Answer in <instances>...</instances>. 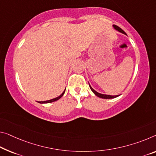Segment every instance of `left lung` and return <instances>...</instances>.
<instances>
[{"instance_id": "left-lung-1", "label": "left lung", "mask_w": 156, "mask_h": 156, "mask_svg": "<svg viewBox=\"0 0 156 156\" xmlns=\"http://www.w3.org/2000/svg\"><path fill=\"white\" fill-rule=\"evenodd\" d=\"M114 28L116 30L119 31V32H121V33H123V34H126V33H125V31L122 30L121 28H120V27H119L118 26L114 25ZM89 86H90V89H91L92 91L95 93V95H97V96L99 97V98H104V99H112V98H116V97L119 96V95H109L101 94V93H98V92L95 91V90L94 89H93V88L91 87V86H90V84H89Z\"/></svg>"}]
</instances>
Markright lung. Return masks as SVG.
Returning a JSON list of instances; mask_svg holds the SVG:
<instances>
[{
  "label": "right lung",
  "mask_w": 156,
  "mask_h": 156,
  "mask_svg": "<svg viewBox=\"0 0 156 156\" xmlns=\"http://www.w3.org/2000/svg\"><path fill=\"white\" fill-rule=\"evenodd\" d=\"M65 91H66V90H65ZM65 91L62 93V94L60 95V96H58V97H57V98H54V99H52V100H47V101H42V102H38L39 103H49V102H54V101H56V100H59L60 98H61L62 96H63V94L65 93Z\"/></svg>",
  "instance_id": "right-lung-1"
}]
</instances>
